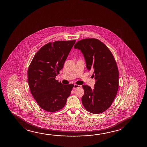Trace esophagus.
Listing matches in <instances>:
<instances>
[{
  "label": "esophagus",
  "instance_id": "obj_1",
  "mask_svg": "<svg viewBox=\"0 0 147 147\" xmlns=\"http://www.w3.org/2000/svg\"><path fill=\"white\" fill-rule=\"evenodd\" d=\"M80 87H81V85H80L74 84V87H73V88H80Z\"/></svg>",
  "mask_w": 147,
  "mask_h": 147
}]
</instances>
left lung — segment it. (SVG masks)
Here are the masks:
<instances>
[{"label": "left lung", "mask_w": 147, "mask_h": 147, "mask_svg": "<svg viewBox=\"0 0 147 147\" xmlns=\"http://www.w3.org/2000/svg\"><path fill=\"white\" fill-rule=\"evenodd\" d=\"M74 48L81 51L87 70L92 71L96 80L93 88L82 85L83 105L90 113H101L109 109L117 95L119 77L117 63L109 49L96 38L83 39Z\"/></svg>", "instance_id": "1"}]
</instances>
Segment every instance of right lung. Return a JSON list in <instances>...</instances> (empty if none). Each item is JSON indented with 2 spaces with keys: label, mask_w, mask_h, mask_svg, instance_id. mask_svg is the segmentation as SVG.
<instances>
[{
  "label": "right lung",
  "mask_w": 147,
  "mask_h": 147,
  "mask_svg": "<svg viewBox=\"0 0 147 147\" xmlns=\"http://www.w3.org/2000/svg\"><path fill=\"white\" fill-rule=\"evenodd\" d=\"M76 42L56 41L42 46L34 55L28 71L30 92L45 111L55 112L64 107L74 85L55 79Z\"/></svg>",
  "instance_id": "right-lung-1"
}]
</instances>
